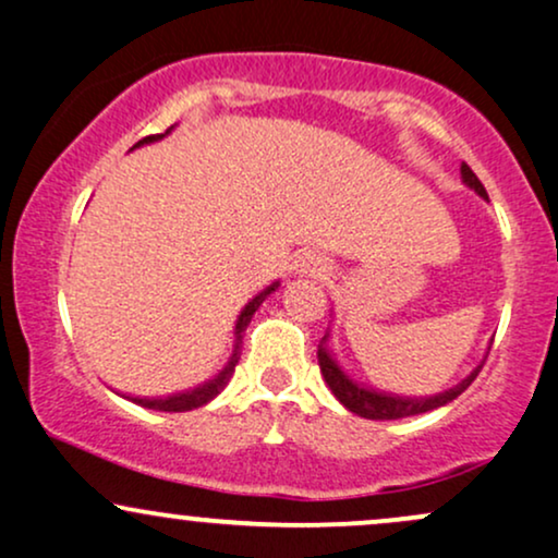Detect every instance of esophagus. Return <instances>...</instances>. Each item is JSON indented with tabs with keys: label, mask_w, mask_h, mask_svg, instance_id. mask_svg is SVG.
<instances>
[{
	"label": "esophagus",
	"mask_w": 558,
	"mask_h": 558,
	"mask_svg": "<svg viewBox=\"0 0 558 558\" xmlns=\"http://www.w3.org/2000/svg\"><path fill=\"white\" fill-rule=\"evenodd\" d=\"M291 272L296 275V278H315V280H323L325 275L330 272V262L323 257V254L312 252V248H304V252H299L296 257L291 262Z\"/></svg>",
	"instance_id": "obj_1"
}]
</instances>
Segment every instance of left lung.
<instances>
[{
	"mask_svg": "<svg viewBox=\"0 0 558 558\" xmlns=\"http://www.w3.org/2000/svg\"><path fill=\"white\" fill-rule=\"evenodd\" d=\"M462 183L466 185V189L475 191L477 196L488 198V194H485V189H483V183L477 181L475 172H472L470 165H464V162H462ZM328 341H330V328L317 345L319 373H323L325 383H328V388L332 390V396H336V399L341 401L343 407L349 409V412L360 414V417H364V420H401V417H414V414H425V412H430V409L446 407V403H451L459 393H464V390L472 386V380L477 377L480 367H483V362H480L477 367L472 369V373L466 375L462 383H457L453 388L444 390V393H435V396L386 393V390L364 386V383L354 380V377L345 373L341 364H338L336 354H332ZM485 356H488V354H485Z\"/></svg>",
	"mask_w": 558,
	"mask_h": 558,
	"instance_id": "left-lung-1",
	"label": "left lung"
}]
</instances>
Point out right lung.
Segmentation results:
<instances>
[{"instance_id": "right-lung-1", "label": "right lung", "mask_w": 558, "mask_h": 558, "mask_svg": "<svg viewBox=\"0 0 558 558\" xmlns=\"http://www.w3.org/2000/svg\"><path fill=\"white\" fill-rule=\"evenodd\" d=\"M172 128H175V125H170L168 131H165V133H157V136H146V138H141L138 144L133 146V149H138V146H144V144H155V141H162V138L168 136V133L172 131ZM278 286H280V280H275V283L267 286L265 291H259L257 296H254L252 301H248L246 306H243L241 315H239V319H235V330H233V351H230V356H228L226 367H222L220 373H217V375L213 377V380L202 383V386L189 388V390H178V393H170V396H131V393H120V396H123V399H128V401L138 403V407H144V409H157V412H191V409H198V407H204V403L213 401L215 396L220 393V390L228 386L230 377H233V373H235V364H239V360H241L243 330H246V325L252 323L254 312L259 310L262 301H265L267 296H270V293H272L275 288H278Z\"/></svg>"}]
</instances>
